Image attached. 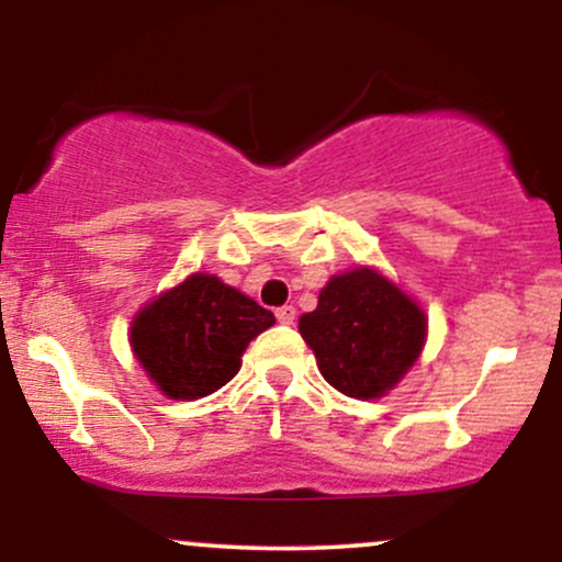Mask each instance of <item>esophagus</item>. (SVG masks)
I'll return each mask as SVG.
<instances>
[{"label":"esophagus","mask_w":562,"mask_h":562,"mask_svg":"<svg viewBox=\"0 0 562 562\" xmlns=\"http://www.w3.org/2000/svg\"><path fill=\"white\" fill-rule=\"evenodd\" d=\"M277 322H280V325H293V322H295V308L293 306H280V308H277Z\"/></svg>","instance_id":"obj_1"}]
</instances>
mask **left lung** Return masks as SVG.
Masks as SVG:
<instances>
[{
	"instance_id": "obj_1",
	"label": "left lung",
	"mask_w": 562,
	"mask_h": 562,
	"mask_svg": "<svg viewBox=\"0 0 562 562\" xmlns=\"http://www.w3.org/2000/svg\"><path fill=\"white\" fill-rule=\"evenodd\" d=\"M299 330L322 378L351 398H378L402 380L425 344V314L372 269L333 277Z\"/></svg>"
}]
</instances>
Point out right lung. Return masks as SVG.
Instances as JSON below:
<instances>
[{"instance_id":"right-lung-1","label":"right lung","mask_w":562,"mask_h":562,"mask_svg":"<svg viewBox=\"0 0 562 562\" xmlns=\"http://www.w3.org/2000/svg\"><path fill=\"white\" fill-rule=\"evenodd\" d=\"M274 325V314L211 274H192L137 314L132 348L171 398H200L240 370L245 346Z\"/></svg>"}]
</instances>
